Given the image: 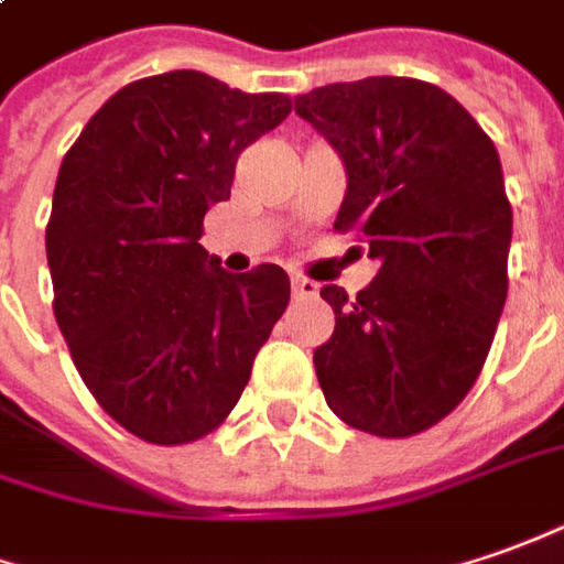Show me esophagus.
Instances as JSON below:
<instances>
[{
    "instance_id": "34e87169",
    "label": "esophagus",
    "mask_w": 564,
    "mask_h": 564,
    "mask_svg": "<svg viewBox=\"0 0 564 564\" xmlns=\"http://www.w3.org/2000/svg\"><path fill=\"white\" fill-rule=\"evenodd\" d=\"M293 296H296V299H314V296H317V283L305 281V278H293Z\"/></svg>"
}]
</instances>
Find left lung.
Segmentation results:
<instances>
[{"label": "left lung", "mask_w": 564, "mask_h": 564, "mask_svg": "<svg viewBox=\"0 0 564 564\" xmlns=\"http://www.w3.org/2000/svg\"><path fill=\"white\" fill-rule=\"evenodd\" d=\"M343 156L336 231H358L379 271L355 299L321 296L336 330L314 348L330 411L408 438L457 408L481 373L507 302L512 206L494 141L423 79L367 76L296 98Z\"/></svg>", "instance_id": "8db88e82"}]
</instances>
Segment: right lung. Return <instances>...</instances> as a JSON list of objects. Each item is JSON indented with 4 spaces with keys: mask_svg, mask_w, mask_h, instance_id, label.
I'll return each instance as SVG.
<instances>
[{
    "mask_svg": "<svg viewBox=\"0 0 564 564\" xmlns=\"http://www.w3.org/2000/svg\"><path fill=\"white\" fill-rule=\"evenodd\" d=\"M290 110L281 91L160 73L107 98L61 163L45 228L55 321L95 401L144 442L221 426L290 302L281 265L228 274L200 247L240 151Z\"/></svg>",
    "mask_w": 564,
    "mask_h": 564,
    "instance_id": "obj_1",
    "label": "right lung"
}]
</instances>
